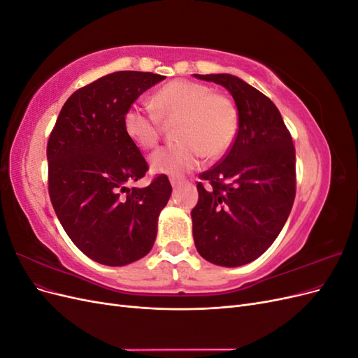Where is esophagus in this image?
Returning <instances> with one entry per match:
<instances>
[{"label":"esophagus","instance_id":"esophagus-1","mask_svg":"<svg viewBox=\"0 0 358 358\" xmlns=\"http://www.w3.org/2000/svg\"><path fill=\"white\" fill-rule=\"evenodd\" d=\"M170 183H171V187H178L179 183H180V179H175V178H173V179H170Z\"/></svg>","mask_w":358,"mask_h":358}]
</instances>
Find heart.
Segmentation results:
<instances>
[{"label": "heart", "instance_id": "1", "mask_svg": "<svg viewBox=\"0 0 358 358\" xmlns=\"http://www.w3.org/2000/svg\"><path fill=\"white\" fill-rule=\"evenodd\" d=\"M154 112L129 106L124 113V129L140 149L154 148L162 121H176L178 143L159 148L150 155V169L159 175L180 176L196 167L206 155L220 158L237 134V110L230 99L215 94L206 85L173 80L150 99Z\"/></svg>", "mask_w": 358, "mask_h": 358}]
</instances>
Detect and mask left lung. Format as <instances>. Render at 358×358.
Returning <instances> with one entry per match:
<instances>
[{"mask_svg":"<svg viewBox=\"0 0 358 358\" xmlns=\"http://www.w3.org/2000/svg\"><path fill=\"white\" fill-rule=\"evenodd\" d=\"M229 91L239 112L231 149L200 175L191 212L194 243L209 263L237 267L275 242L296 197V149L273 101L231 74H194Z\"/></svg>","mask_w":358,"mask_h":358,"instance_id":"1","label":"left lung"}]
</instances>
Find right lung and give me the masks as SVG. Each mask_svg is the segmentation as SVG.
Listing matches in <instances>:
<instances>
[{
	"mask_svg": "<svg viewBox=\"0 0 358 358\" xmlns=\"http://www.w3.org/2000/svg\"><path fill=\"white\" fill-rule=\"evenodd\" d=\"M166 76L116 71L76 91L48 142L49 196L71 242L94 262L127 266L149 254L171 196L167 176L129 188L146 161L124 129V113Z\"/></svg>",
	"mask_w": 358,
	"mask_h": 358,
	"instance_id": "add662e5",
	"label": "right lung"
}]
</instances>
